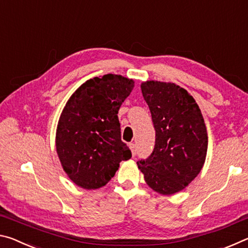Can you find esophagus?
<instances>
[{
	"label": "esophagus",
	"instance_id": "34e87169",
	"mask_svg": "<svg viewBox=\"0 0 248 248\" xmlns=\"http://www.w3.org/2000/svg\"><path fill=\"white\" fill-rule=\"evenodd\" d=\"M129 146H130V150H131V152H132V155L134 156V155L137 154V145L134 143H130Z\"/></svg>",
	"mask_w": 248,
	"mask_h": 248
}]
</instances>
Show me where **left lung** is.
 <instances>
[{"mask_svg": "<svg viewBox=\"0 0 248 248\" xmlns=\"http://www.w3.org/2000/svg\"><path fill=\"white\" fill-rule=\"evenodd\" d=\"M155 129L153 152L137 162L149 187L173 195L187 187L204 164L208 133L194 97L174 83L141 84Z\"/></svg>", "mask_w": 248, "mask_h": 248, "instance_id": "left-lung-1", "label": "left lung"}]
</instances>
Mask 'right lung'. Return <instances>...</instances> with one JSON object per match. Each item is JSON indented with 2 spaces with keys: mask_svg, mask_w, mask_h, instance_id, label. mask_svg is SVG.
Returning <instances> with one entry per match:
<instances>
[{
  "mask_svg": "<svg viewBox=\"0 0 248 248\" xmlns=\"http://www.w3.org/2000/svg\"><path fill=\"white\" fill-rule=\"evenodd\" d=\"M133 79L116 74L93 78L69 98L59 119L56 149L66 175L78 187L97 189L114 177L131 151L121 141L118 110Z\"/></svg>",
  "mask_w": 248,
  "mask_h": 248,
  "instance_id": "add662e5",
  "label": "right lung"
}]
</instances>
